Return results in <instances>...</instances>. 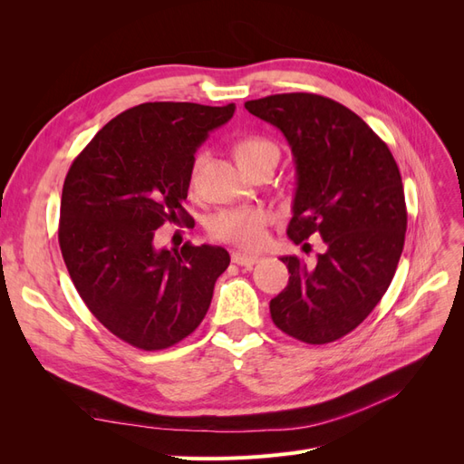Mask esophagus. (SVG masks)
<instances>
[{
    "label": "esophagus",
    "instance_id": "esophagus-1",
    "mask_svg": "<svg viewBox=\"0 0 464 464\" xmlns=\"http://www.w3.org/2000/svg\"><path fill=\"white\" fill-rule=\"evenodd\" d=\"M232 263L246 266V269H251V266H254L256 263H259V257L257 256H246V254H240V251H236V254H232Z\"/></svg>",
    "mask_w": 464,
    "mask_h": 464
}]
</instances>
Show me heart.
Returning a JSON list of instances; mask_svg holds the SVG:
<instances>
[{
  "label": "heart",
  "instance_id": "heart-1",
  "mask_svg": "<svg viewBox=\"0 0 464 464\" xmlns=\"http://www.w3.org/2000/svg\"><path fill=\"white\" fill-rule=\"evenodd\" d=\"M276 154L278 149L273 141L265 137H244L236 143V157L240 164L246 168H251L259 160ZM207 164V154L199 152L198 157L193 159L189 168V184L198 186L199 176ZM273 215L271 210L263 207H228L222 208L213 217L207 220V232L217 242L222 244H232L244 249H256L259 247L265 237H266V224L271 222Z\"/></svg>",
  "mask_w": 464,
  "mask_h": 464
}]
</instances>
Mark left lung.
<instances>
[{
    "mask_svg": "<svg viewBox=\"0 0 464 464\" xmlns=\"http://www.w3.org/2000/svg\"><path fill=\"white\" fill-rule=\"evenodd\" d=\"M246 110L283 131L292 149L288 237L321 236L327 246L315 266L283 257L290 278L271 300L273 323L302 343H333L372 314L395 276L406 232L399 166L366 121L327 96L271 94Z\"/></svg>",
    "mask_w": 464,
    "mask_h": 464,
    "instance_id": "8db88e82",
    "label": "left lung"
}]
</instances>
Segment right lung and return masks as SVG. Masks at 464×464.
Instances as JSON below:
<instances>
[{"label":"right lung","instance_id":"obj_1","mask_svg":"<svg viewBox=\"0 0 464 464\" xmlns=\"http://www.w3.org/2000/svg\"><path fill=\"white\" fill-rule=\"evenodd\" d=\"M234 110L133 106L92 137L65 176L58 240L69 276L91 314L135 348H170L198 329L230 265L220 246L159 249L154 230L188 222L181 203L193 154Z\"/></svg>","mask_w":464,"mask_h":464}]
</instances>
